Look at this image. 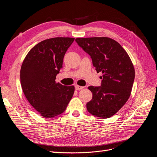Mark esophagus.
<instances>
[{
	"label": "esophagus",
	"mask_w": 157,
	"mask_h": 157,
	"mask_svg": "<svg viewBox=\"0 0 157 157\" xmlns=\"http://www.w3.org/2000/svg\"><path fill=\"white\" fill-rule=\"evenodd\" d=\"M84 88V86H79V85H76L75 86V89L76 90H80L81 89H83Z\"/></svg>",
	"instance_id": "34e87169"
}]
</instances>
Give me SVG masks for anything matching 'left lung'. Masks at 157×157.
Listing matches in <instances>:
<instances>
[{
  "label": "left lung",
  "instance_id": "obj_1",
  "mask_svg": "<svg viewBox=\"0 0 157 157\" xmlns=\"http://www.w3.org/2000/svg\"><path fill=\"white\" fill-rule=\"evenodd\" d=\"M76 43L91 56L97 73L101 72V86H90L92 99L86 104L88 111L101 118L116 114L129 98L135 69L130 56L115 40L108 37H78Z\"/></svg>",
  "mask_w": 157,
  "mask_h": 157
}]
</instances>
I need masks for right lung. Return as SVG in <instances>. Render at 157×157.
Masks as SVG:
<instances>
[{"instance_id": "1", "label": "right lung", "mask_w": 157, "mask_h": 157, "mask_svg": "<svg viewBox=\"0 0 157 157\" xmlns=\"http://www.w3.org/2000/svg\"><path fill=\"white\" fill-rule=\"evenodd\" d=\"M74 38L53 37L41 41L26 55L20 70V82L30 105L44 118L62 114L72 98L74 86L55 81L63 56Z\"/></svg>"}]
</instances>
